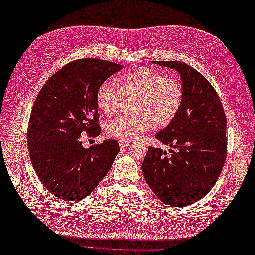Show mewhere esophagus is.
<instances>
[{"instance_id":"34e87169","label":"esophagus","mask_w":255,"mask_h":255,"mask_svg":"<svg viewBox=\"0 0 255 255\" xmlns=\"http://www.w3.org/2000/svg\"><path fill=\"white\" fill-rule=\"evenodd\" d=\"M130 144H131V142H129V141H124V140H120V141H119V145H120L121 148L128 147V146H129Z\"/></svg>"}]
</instances>
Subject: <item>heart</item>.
<instances>
[{
	"mask_svg": "<svg viewBox=\"0 0 255 255\" xmlns=\"http://www.w3.org/2000/svg\"><path fill=\"white\" fill-rule=\"evenodd\" d=\"M183 86L176 78L143 67L121 76L117 86L103 82L96 91V103L107 115L116 113L124 98H136L134 115L119 117L107 126V134L115 139L134 141L141 138L152 125L164 127L175 118L183 103Z\"/></svg>",
	"mask_w": 255,
	"mask_h": 255,
	"instance_id": "heart-1",
	"label": "heart"
}]
</instances>
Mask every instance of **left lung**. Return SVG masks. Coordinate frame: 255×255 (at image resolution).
Here are the masks:
<instances>
[{"instance_id": "8db88e82", "label": "left lung", "mask_w": 255, "mask_h": 255, "mask_svg": "<svg viewBox=\"0 0 255 255\" xmlns=\"http://www.w3.org/2000/svg\"><path fill=\"white\" fill-rule=\"evenodd\" d=\"M180 75L183 103L175 118L155 138L171 155L148 147L144 178L167 205H188L211 191L226 157V117L216 90L200 72L179 61H152Z\"/></svg>"}]
</instances>
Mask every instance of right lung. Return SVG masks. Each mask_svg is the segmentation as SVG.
I'll return each mask as SVG.
<instances>
[{
  "instance_id": "obj_1",
  "label": "right lung",
  "mask_w": 255,
  "mask_h": 255,
  "mask_svg": "<svg viewBox=\"0 0 255 255\" xmlns=\"http://www.w3.org/2000/svg\"><path fill=\"white\" fill-rule=\"evenodd\" d=\"M123 65L85 58L59 69L35 100L28 127L31 163L41 184L60 199L87 197L119 152L115 140L84 148L80 137L101 134L96 91Z\"/></svg>"
}]
</instances>
